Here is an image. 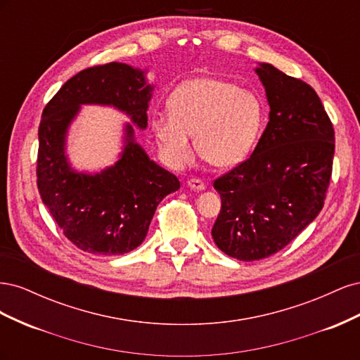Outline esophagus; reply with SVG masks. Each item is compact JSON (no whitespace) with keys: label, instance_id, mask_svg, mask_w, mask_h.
Wrapping results in <instances>:
<instances>
[{"label":"esophagus","instance_id":"34e87169","mask_svg":"<svg viewBox=\"0 0 360 360\" xmlns=\"http://www.w3.org/2000/svg\"><path fill=\"white\" fill-rule=\"evenodd\" d=\"M186 184H188V188H191L192 191H197V192H202L205 189V184L198 179H191V180H188Z\"/></svg>","mask_w":360,"mask_h":360}]
</instances>
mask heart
<instances>
[{
	"label": "heart",
	"mask_w": 360,
	"mask_h": 360,
	"mask_svg": "<svg viewBox=\"0 0 360 360\" xmlns=\"http://www.w3.org/2000/svg\"><path fill=\"white\" fill-rule=\"evenodd\" d=\"M165 160L183 168L200 156L217 169L233 168L252 150L263 126V105L250 90L216 76H195L169 94L168 112L151 120Z\"/></svg>",
	"instance_id": "heart-1"
}]
</instances>
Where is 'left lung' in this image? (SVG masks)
<instances>
[{
    "label": "left lung",
    "mask_w": 360,
    "mask_h": 360,
    "mask_svg": "<svg viewBox=\"0 0 360 360\" xmlns=\"http://www.w3.org/2000/svg\"><path fill=\"white\" fill-rule=\"evenodd\" d=\"M255 73L269 123L250 158L214 181L222 207L212 237L240 261L276 254L319 216L335 155L333 126L312 86L267 63Z\"/></svg>",
    "instance_id": "1"
}]
</instances>
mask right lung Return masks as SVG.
Returning a JSON list of instances; mask_svg holds the SVG:
<instances>
[{"label":"right lung","mask_w":360,"mask_h":360,"mask_svg":"<svg viewBox=\"0 0 360 360\" xmlns=\"http://www.w3.org/2000/svg\"><path fill=\"white\" fill-rule=\"evenodd\" d=\"M148 69L124 63L76 73L52 97L39 126L37 188L43 204L64 236L84 252L122 255L144 242L156 207L180 189L168 169L151 160L135 138L147 129V111L155 85ZM85 104L123 112L122 151L110 167L79 172L67 155V136Z\"/></svg>","instance_id":"right-lung-1"}]
</instances>
